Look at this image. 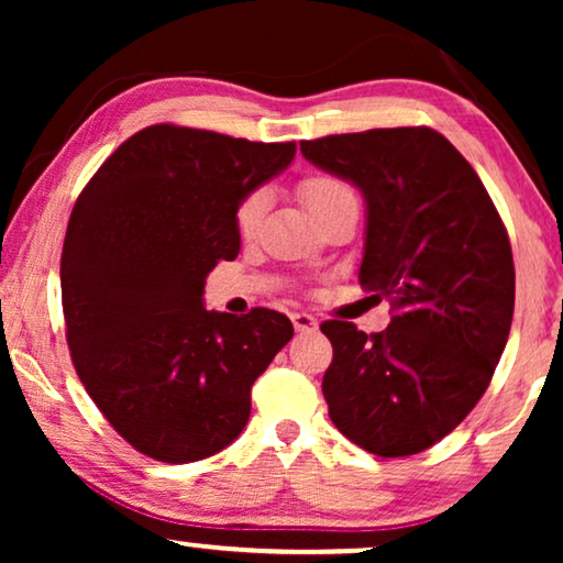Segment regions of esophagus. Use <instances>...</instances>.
I'll return each mask as SVG.
<instances>
[{"label": "esophagus", "mask_w": 563, "mask_h": 563, "mask_svg": "<svg viewBox=\"0 0 563 563\" xmlns=\"http://www.w3.org/2000/svg\"><path fill=\"white\" fill-rule=\"evenodd\" d=\"M291 325L297 333H310V330H318V320L310 312H291Z\"/></svg>", "instance_id": "esophagus-1"}]
</instances>
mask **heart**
<instances>
[{"label":"heart","mask_w":563,"mask_h":563,"mask_svg":"<svg viewBox=\"0 0 563 563\" xmlns=\"http://www.w3.org/2000/svg\"><path fill=\"white\" fill-rule=\"evenodd\" d=\"M297 195L305 202L307 210L312 212V218H318L320 212H325L328 207L343 202V199L356 197L349 184H345L343 179H338V176H333V174L305 176V179L297 184ZM266 210H268V191L266 189L249 191L235 210L238 233H241L243 238L256 233Z\"/></svg>","instance_id":"heart-1"}]
</instances>
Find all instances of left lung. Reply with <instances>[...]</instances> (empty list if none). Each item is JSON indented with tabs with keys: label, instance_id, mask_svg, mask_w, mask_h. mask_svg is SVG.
<instances>
[{
	"label": "left lung",
	"instance_id": "left-lung-1",
	"mask_svg": "<svg viewBox=\"0 0 563 563\" xmlns=\"http://www.w3.org/2000/svg\"><path fill=\"white\" fill-rule=\"evenodd\" d=\"M322 172L366 199L358 282L389 299L366 335L328 320L322 395L333 426L368 453L412 456L449 435L487 391L515 310L507 230L472 164L430 128H379L302 141Z\"/></svg>",
	"mask_w": 563,
	"mask_h": 563
}]
</instances>
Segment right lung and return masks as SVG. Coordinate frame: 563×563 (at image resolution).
<instances>
[{
    "instance_id": "add662e5",
    "label": "right lung",
    "mask_w": 563,
    "mask_h": 563,
    "mask_svg": "<svg viewBox=\"0 0 563 563\" xmlns=\"http://www.w3.org/2000/svg\"><path fill=\"white\" fill-rule=\"evenodd\" d=\"M297 143L151 125L76 199L60 302L76 374L145 456L189 464L241 435L251 387L295 328L287 314L202 307L205 279L241 251L235 210L295 158Z\"/></svg>"
}]
</instances>
